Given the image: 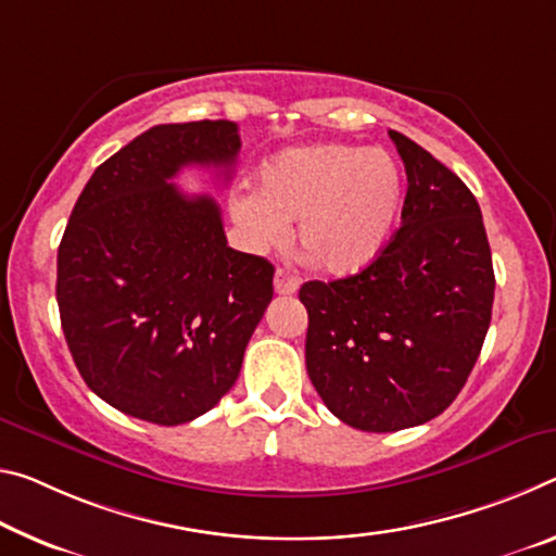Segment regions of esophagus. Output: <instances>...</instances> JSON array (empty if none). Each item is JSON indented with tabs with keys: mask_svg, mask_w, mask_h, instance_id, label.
<instances>
[{
	"mask_svg": "<svg viewBox=\"0 0 556 556\" xmlns=\"http://www.w3.org/2000/svg\"><path fill=\"white\" fill-rule=\"evenodd\" d=\"M296 289H299V279L294 275H289V271L279 269L275 275V292L289 296V294H294Z\"/></svg>",
	"mask_w": 556,
	"mask_h": 556,
	"instance_id": "esophagus-1",
	"label": "esophagus"
}]
</instances>
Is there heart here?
Returning a JSON list of instances; mask_svg holds the SVG:
<instances>
[{
  "label": "heart",
  "mask_w": 556,
  "mask_h": 556,
  "mask_svg": "<svg viewBox=\"0 0 556 556\" xmlns=\"http://www.w3.org/2000/svg\"><path fill=\"white\" fill-rule=\"evenodd\" d=\"M405 180L381 148L319 143L292 148L264 165L257 190L232 200L247 247L271 250L296 223V240L316 267L354 275L381 257L401 223Z\"/></svg>",
  "instance_id": "b5f03b06"
}]
</instances>
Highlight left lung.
Masks as SVG:
<instances>
[{
	"instance_id": "left-lung-1",
	"label": "left lung",
	"mask_w": 556,
	"mask_h": 556,
	"mask_svg": "<svg viewBox=\"0 0 556 556\" xmlns=\"http://www.w3.org/2000/svg\"><path fill=\"white\" fill-rule=\"evenodd\" d=\"M408 175L401 230L358 275L306 281V374L333 416L366 433L428 422L455 401L492 319L495 271L478 200L389 130Z\"/></svg>"
}]
</instances>
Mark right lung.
Instances as JSON below:
<instances>
[{
	"mask_svg": "<svg viewBox=\"0 0 556 556\" xmlns=\"http://www.w3.org/2000/svg\"><path fill=\"white\" fill-rule=\"evenodd\" d=\"M232 121L153 126L96 167L59 244L61 329L88 389L155 426L207 413L240 376L271 302L275 267L227 247L210 195H185L182 167H230Z\"/></svg>",
	"mask_w": 556,
	"mask_h": 556,
	"instance_id": "obj_1",
	"label": "right lung"
}]
</instances>
